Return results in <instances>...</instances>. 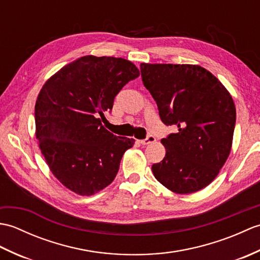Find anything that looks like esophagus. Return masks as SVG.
I'll list each match as a JSON object with an SVG mask.
<instances>
[{"instance_id":"1","label":"esophagus","mask_w":260,"mask_h":260,"mask_svg":"<svg viewBox=\"0 0 260 260\" xmlns=\"http://www.w3.org/2000/svg\"><path fill=\"white\" fill-rule=\"evenodd\" d=\"M155 141H156V139L153 135H148L145 140L140 141V143L142 145H148V144H151V143H154Z\"/></svg>"}]
</instances>
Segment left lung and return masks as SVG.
Listing matches in <instances>:
<instances>
[{"mask_svg": "<svg viewBox=\"0 0 260 260\" xmlns=\"http://www.w3.org/2000/svg\"><path fill=\"white\" fill-rule=\"evenodd\" d=\"M142 80L165 125L178 133L161 141L167 154L152 165L155 179L179 194L209 185L231 151L236 124L233 97L198 64L141 63Z\"/></svg>", "mask_w": 260, "mask_h": 260, "instance_id": "8db88e82", "label": "left lung"}]
</instances>
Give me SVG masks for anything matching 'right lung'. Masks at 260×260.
I'll return each instance as SVG.
<instances>
[{
	"mask_svg": "<svg viewBox=\"0 0 260 260\" xmlns=\"http://www.w3.org/2000/svg\"><path fill=\"white\" fill-rule=\"evenodd\" d=\"M140 76L123 58L85 56L49 78L39 92L36 137L58 181L79 196H92L114 181L124 153L135 141L102 125L115 96Z\"/></svg>",
	"mask_w": 260,
	"mask_h": 260,
	"instance_id": "obj_1",
	"label": "right lung"
}]
</instances>
